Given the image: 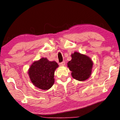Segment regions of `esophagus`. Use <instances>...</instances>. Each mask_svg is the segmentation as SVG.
Instances as JSON below:
<instances>
[{"mask_svg":"<svg viewBox=\"0 0 120 120\" xmlns=\"http://www.w3.org/2000/svg\"><path fill=\"white\" fill-rule=\"evenodd\" d=\"M65 65V61L62 62V63L60 64V66H64Z\"/></svg>","mask_w":120,"mask_h":120,"instance_id":"obj_1","label":"esophagus"}]
</instances>
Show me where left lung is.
<instances>
[{
    "label": "left lung",
    "instance_id": "left-lung-1",
    "mask_svg": "<svg viewBox=\"0 0 120 120\" xmlns=\"http://www.w3.org/2000/svg\"><path fill=\"white\" fill-rule=\"evenodd\" d=\"M71 60L68 63L73 79L79 81L88 79L92 74L93 62L88 56L75 52L71 54Z\"/></svg>",
    "mask_w": 120,
    "mask_h": 120
}]
</instances>
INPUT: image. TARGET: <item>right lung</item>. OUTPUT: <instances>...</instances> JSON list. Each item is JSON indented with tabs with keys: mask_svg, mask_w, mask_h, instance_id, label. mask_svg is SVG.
I'll return each instance as SVG.
<instances>
[{
	"mask_svg": "<svg viewBox=\"0 0 120 120\" xmlns=\"http://www.w3.org/2000/svg\"><path fill=\"white\" fill-rule=\"evenodd\" d=\"M58 67L55 61L42 57L32 64L28 74L34 86L42 90H48L54 83V72Z\"/></svg>",
	"mask_w": 120,
	"mask_h": 120,
	"instance_id": "add662e5",
	"label": "right lung"
}]
</instances>
